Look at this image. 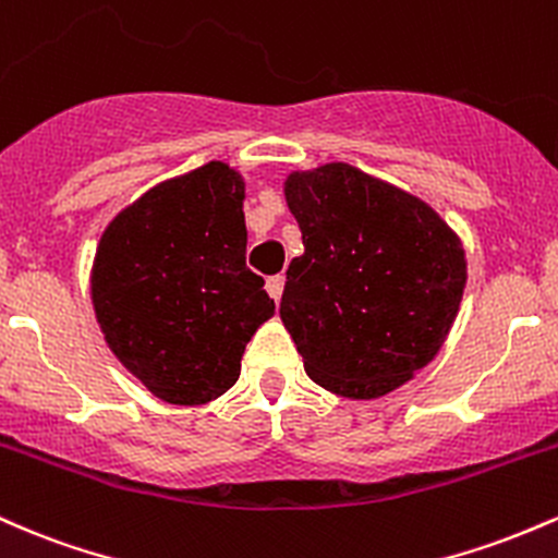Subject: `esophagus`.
Returning a JSON list of instances; mask_svg holds the SVG:
<instances>
[{
	"instance_id": "34e87169",
	"label": "esophagus",
	"mask_w": 558,
	"mask_h": 558,
	"mask_svg": "<svg viewBox=\"0 0 558 558\" xmlns=\"http://www.w3.org/2000/svg\"><path fill=\"white\" fill-rule=\"evenodd\" d=\"M266 290H268V295H271L279 303L281 292H284V274H277V277H268L266 279Z\"/></svg>"
}]
</instances>
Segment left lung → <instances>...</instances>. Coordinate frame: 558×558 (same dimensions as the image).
I'll list each match as a JSON object with an SVG mask.
<instances>
[{"label":"left lung","mask_w":558,"mask_h":558,"mask_svg":"<svg viewBox=\"0 0 558 558\" xmlns=\"http://www.w3.org/2000/svg\"><path fill=\"white\" fill-rule=\"evenodd\" d=\"M284 197L305 253L287 268L279 316L305 372L342 398L387 396L453 327L461 240L427 203L348 162L290 173Z\"/></svg>","instance_id":"obj_1"}]
</instances>
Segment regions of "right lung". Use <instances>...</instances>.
I'll return each instance as SVG.
<instances>
[{
	"label": "right lung",
	"mask_w": 558,
	"mask_h": 558,
	"mask_svg": "<svg viewBox=\"0 0 558 558\" xmlns=\"http://www.w3.org/2000/svg\"><path fill=\"white\" fill-rule=\"evenodd\" d=\"M245 181L210 160L118 213L99 240L92 303L116 359L173 405L240 379L250 337L274 316L245 263Z\"/></svg>",
	"instance_id": "obj_1"
}]
</instances>
